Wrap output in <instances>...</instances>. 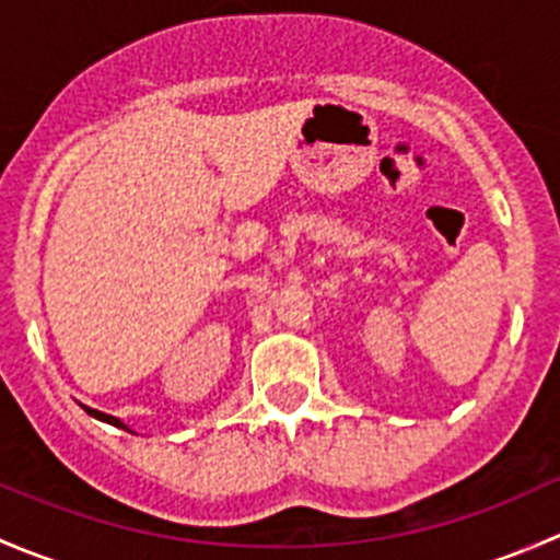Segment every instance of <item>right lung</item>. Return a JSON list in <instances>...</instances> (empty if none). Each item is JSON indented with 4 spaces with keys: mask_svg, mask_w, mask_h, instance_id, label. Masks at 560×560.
Segmentation results:
<instances>
[{
    "mask_svg": "<svg viewBox=\"0 0 560 560\" xmlns=\"http://www.w3.org/2000/svg\"><path fill=\"white\" fill-rule=\"evenodd\" d=\"M83 409H86L89 415H92V417H97V420H103V422H110V425H116V428H124V431H129V428L124 425V422L118 420V417H110V415H105V411H97V409H89V406H83Z\"/></svg>",
    "mask_w": 560,
    "mask_h": 560,
    "instance_id": "add662e5",
    "label": "right lung"
}]
</instances>
